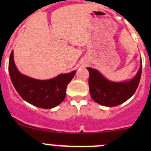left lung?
<instances>
[{
	"label": "left lung",
	"mask_w": 151,
	"mask_h": 151,
	"mask_svg": "<svg viewBox=\"0 0 151 151\" xmlns=\"http://www.w3.org/2000/svg\"><path fill=\"white\" fill-rule=\"evenodd\" d=\"M89 71V91L91 98L98 104L115 106L130 99L136 91L141 78L142 60L137 74L129 81L115 83L109 81L97 70L88 67Z\"/></svg>",
	"instance_id": "obj_1"
}]
</instances>
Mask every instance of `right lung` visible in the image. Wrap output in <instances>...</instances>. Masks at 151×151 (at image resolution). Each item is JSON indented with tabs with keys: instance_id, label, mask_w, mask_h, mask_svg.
I'll return each instance as SVG.
<instances>
[{
	"instance_id": "obj_1",
	"label": "right lung",
	"mask_w": 151,
	"mask_h": 151,
	"mask_svg": "<svg viewBox=\"0 0 151 151\" xmlns=\"http://www.w3.org/2000/svg\"><path fill=\"white\" fill-rule=\"evenodd\" d=\"M13 51L9 61V71L12 83L21 97L32 105L51 109L60 104L66 97V87L76 71L59 74L47 80H39L21 74L14 61Z\"/></svg>"
}]
</instances>
